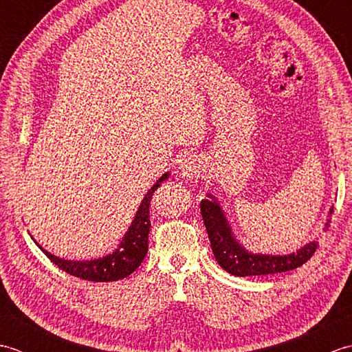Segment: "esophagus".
<instances>
[{
  "label": "esophagus",
  "instance_id": "1",
  "mask_svg": "<svg viewBox=\"0 0 352 352\" xmlns=\"http://www.w3.org/2000/svg\"><path fill=\"white\" fill-rule=\"evenodd\" d=\"M204 170L203 160L199 159L198 155H189L182 162L180 172L184 178H189V180H197L201 177Z\"/></svg>",
  "mask_w": 352,
  "mask_h": 352
}]
</instances>
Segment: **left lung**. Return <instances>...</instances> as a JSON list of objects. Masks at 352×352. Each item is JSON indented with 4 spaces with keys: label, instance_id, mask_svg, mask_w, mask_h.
I'll return each instance as SVG.
<instances>
[{
    "label": "left lung",
    "instance_id": "1",
    "mask_svg": "<svg viewBox=\"0 0 352 352\" xmlns=\"http://www.w3.org/2000/svg\"><path fill=\"white\" fill-rule=\"evenodd\" d=\"M333 207L328 212L325 228L331 221ZM201 214H203L204 226L210 239L212 251L214 258L221 267L231 275L251 276V275H267L292 271L302 266L318 248V241H311L301 246L300 250L283 256L275 254L252 252L245 248V245L236 237L226 212L219 199L212 193H207V198L201 201Z\"/></svg>",
    "mask_w": 352,
    "mask_h": 352
}]
</instances>
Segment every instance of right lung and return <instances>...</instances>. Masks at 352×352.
Wrapping results in <instances>:
<instances>
[{
  "label": "right lung",
  "instance_id": "right-lung-1",
  "mask_svg": "<svg viewBox=\"0 0 352 352\" xmlns=\"http://www.w3.org/2000/svg\"><path fill=\"white\" fill-rule=\"evenodd\" d=\"M170 177V172L164 174L157 180L153 188L146 192V195L142 199L138 208L134 219L131 221L129 230L125 231L122 241L119 242L113 252L107 254L98 258L91 260H68L57 257L54 254L43 250L42 246L36 242V245L45 252L52 263L57 265L62 271L68 272L69 275L83 278L87 281H118L125 276L133 274L140 266L142 260L145 258L148 252V234H149V207H151V199L154 192L160 188L163 182H166ZM34 241V239H33Z\"/></svg>",
  "mask_w": 352,
  "mask_h": 352
}]
</instances>
